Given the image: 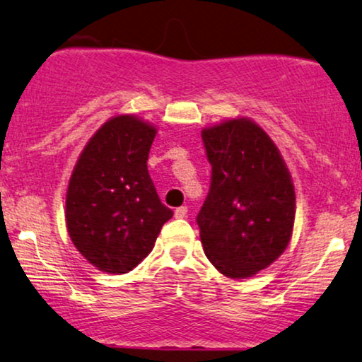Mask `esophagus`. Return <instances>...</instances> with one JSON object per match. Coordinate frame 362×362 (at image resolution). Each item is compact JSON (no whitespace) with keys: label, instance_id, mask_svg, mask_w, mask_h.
Instances as JSON below:
<instances>
[{"label":"esophagus","instance_id":"obj_1","mask_svg":"<svg viewBox=\"0 0 362 362\" xmlns=\"http://www.w3.org/2000/svg\"><path fill=\"white\" fill-rule=\"evenodd\" d=\"M187 214H189V209H187V207L175 209V217L177 218H184V217H187Z\"/></svg>","mask_w":362,"mask_h":362}]
</instances>
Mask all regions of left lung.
I'll return each instance as SVG.
<instances>
[{"mask_svg": "<svg viewBox=\"0 0 362 362\" xmlns=\"http://www.w3.org/2000/svg\"><path fill=\"white\" fill-rule=\"evenodd\" d=\"M212 182L197 215L205 255L230 279L252 277L281 257L296 218L292 177L277 145L250 118L202 130Z\"/></svg>", "mask_w": 362, "mask_h": 362, "instance_id": "8db88e82", "label": "left lung"}]
</instances>
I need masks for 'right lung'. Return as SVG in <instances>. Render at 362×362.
Segmentation results:
<instances>
[{"instance_id":"1","label":"right lung","mask_w":362,"mask_h":362,"mask_svg":"<svg viewBox=\"0 0 362 362\" xmlns=\"http://www.w3.org/2000/svg\"><path fill=\"white\" fill-rule=\"evenodd\" d=\"M155 135L157 128L139 117H112L76 160L66 189V228L73 245L98 271H132L172 218L148 175Z\"/></svg>"}]
</instances>
